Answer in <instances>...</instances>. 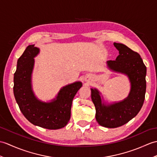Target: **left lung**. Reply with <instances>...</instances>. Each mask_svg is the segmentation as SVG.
I'll return each instance as SVG.
<instances>
[{
    "label": "left lung",
    "instance_id": "8db88e82",
    "mask_svg": "<svg viewBox=\"0 0 157 157\" xmlns=\"http://www.w3.org/2000/svg\"><path fill=\"white\" fill-rule=\"evenodd\" d=\"M114 45L118 50L119 56L116 60H109L107 63L111 70L128 75L131 83L128 96L120 102L105 105L101 103L99 92L91 88L97 122L110 128L125 124L139 112L145 98L147 74V67L139 54L122 43H114Z\"/></svg>",
    "mask_w": 157,
    "mask_h": 157
}]
</instances>
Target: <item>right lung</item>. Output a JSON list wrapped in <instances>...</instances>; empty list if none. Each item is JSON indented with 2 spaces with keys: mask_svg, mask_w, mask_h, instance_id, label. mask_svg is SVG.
<instances>
[{
  "mask_svg": "<svg viewBox=\"0 0 157 157\" xmlns=\"http://www.w3.org/2000/svg\"><path fill=\"white\" fill-rule=\"evenodd\" d=\"M39 52L35 45H29L18 59L14 74V98L21 112L33 124L49 130L59 129L70 119L73 99L82 83L78 82L63 87L52 102L38 100L32 91L31 79L33 58Z\"/></svg>",
  "mask_w": 157,
  "mask_h": 157,
  "instance_id": "1",
  "label": "right lung"
}]
</instances>
